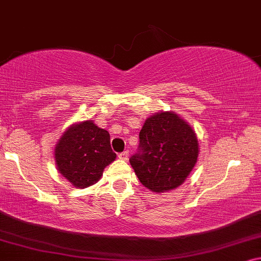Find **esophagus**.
Segmentation results:
<instances>
[{
  "label": "esophagus",
  "instance_id": "34e87169",
  "mask_svg": "<svg viewBox=\"0 0 261 261\" xmlns=\"http://www.w3.org/2000/svg\"><path fill=\"white\" fill-rule=\"evenodd\" d=\"M118 159L122 160V161H127V159H129V151L126 150V151L120 152L118 155Z\"/></svg>",
  "mask_w": 261,
  "mask_h": 261
}]
</instances>
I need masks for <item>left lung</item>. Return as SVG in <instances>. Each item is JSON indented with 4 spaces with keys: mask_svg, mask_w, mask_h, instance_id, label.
<instances>
[{
    "mask_svg": "<svg viewBox=\"0 0 261 261\" xmlns=\"http://www.w3.org/2000/svg\"><path fill=\"white\" fill-rule=\"evenodd\" d=\"M199 152L197 136L189 123L174 111H160L145 119L139 132V152L130 164L145 188L166 193L186 181Z\"/></svg>",
    "mask_w": 261,
    "mask_h": 261,
    "instance_id": "left-lung-1",
    "label": "left lung"
}]
</instances>
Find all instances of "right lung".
Segmentation results:
<instances>
[{
	"mask_svg": "<svg viewBox=\"0 0 261 261\" xmlns=\"http://www.w3.org/2000/svg\"><path fill=\"white\" fill-rule=\"evenodd\" d=\"M116 157L110 144V134L92 119L68 126L54 148L58 171L78 189L97 183Z\"/></svg>",
	"mask_w": 261,
	"mask_h": 261,
	"instance_id": "add662e5",
	"label": "right lung"
}]
</instances>
